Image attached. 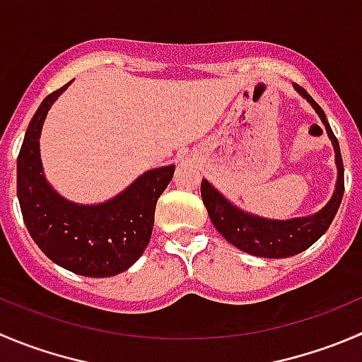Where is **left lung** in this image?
<instances>
[{
	"label": "left lung",
	"instance_id": "1",
	"mask_svg": "<svg viewBox=\"0 0 362 362\" xmlns=\"http://www.w3.org/2000/svg\"><path fill=\"white\" fill-rule=\"evenodd\" d=\"M293 86L317 111L322 124L325 125L329 139L334 146L338 180H336L334 194L329 199L327 205L313 216L286 221L267 219V217L244 212L242 209L235 206L230 199L224 198L209 180L205 178L202 180V199L216 230L235 247L247 255L258 256V258H288V256L306 251L329 230L343 199V191H345V177H343L345 170H343L341 152H339L338 139L325 118L324 110L315 103L313 97L304 88H300L299 84H293Z\"/></svg>",
	"mask_w": 362,
	"mask_h": 362
}]
</instances>
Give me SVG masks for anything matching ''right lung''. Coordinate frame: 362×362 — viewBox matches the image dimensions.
Masks as SVG:
<instances>
[{
  "mask_svg": "<svg viewBox=\"0 0 362 362\" xmlns=\"http://www.w3.org/2000/svg\"><path fill=\"white\" fill-rule=\"evenodd\" d=\"M70 83L45 97L28 125L17 157V198L31 238L49 259L74 274L110 278L134 265L148 245L157 199L175 166L146 171L99 205H79L59 196L45 180L38 139L49 107Z\"/></svg>",
  "mask_w": 362,
  "mask_h": 362,
  "instance_id": "right-lung-1",
  "label": "right lung"
}]
</instances>
